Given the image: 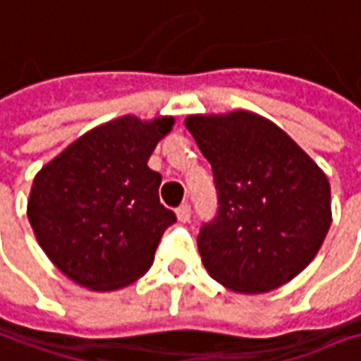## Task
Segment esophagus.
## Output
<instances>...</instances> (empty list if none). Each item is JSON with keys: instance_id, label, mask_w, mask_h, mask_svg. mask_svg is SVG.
<instances>
[{"instance_id": "1", "label": "esophagus", "mask_w": 361, "mask_h": 361, "mask_svg": "<svg viewBox=\"0 0 361 361\" xmlns=\"http://www.w3.org/2000/svg\"><path fill=\"white\" fill-rule=\"evenodd\" d=\"M178 214V220L180 222H190V218H192V208H190V204H181L180 208L176 210Z\"/></svg>"}]
</instances>
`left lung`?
Masks as SVG:
<instances>
[{
    "instance_id": "obj_1",
    "label": "left lung",
    "mask_w": 361,
    "mask_h": 361,
    "mask_svg": "<svg viewBox=\"0 0 361 361\" xmlns=\"http://www.w3.org/2000/svg\"><path fill=\"white\" fill-rule=\"evenodd\" d=\"M185 127L210 161L218 214L197 234L220 285L269 293L305 269L331 226L327 176L273 121L234 111L190 115Z\"/></svg>"
}]
</instances>
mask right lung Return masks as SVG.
Masks as SVG:
<instances>
[{"instance_id":"obj_1","label":"right lung","mask_w":361,"mask_h":361,"mask_svg":"<svg viewBox=\"0 0 361 361\" xmlns=\"http://www.w3.org/2000/svg\"><path fill=\"white\" fill-rule=\"evenodd\" d=\"M173 117L109 121L38 171L27 200L36 240L58 271L90 290H117L149 271L176 214L159 202L151 153Z\"/></svg>"}]
</instances>
